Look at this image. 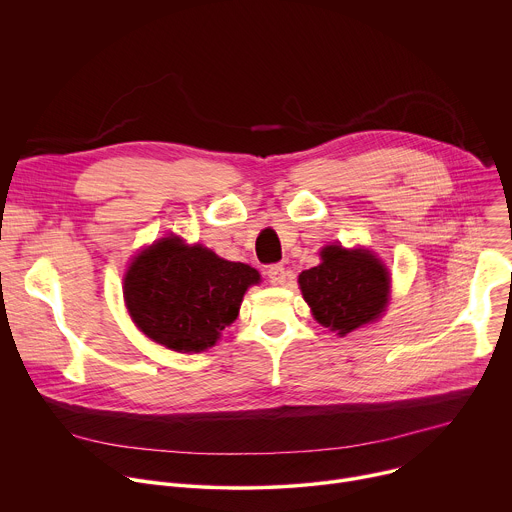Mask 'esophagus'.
Instances as JSON below:
<instances>
[{
  "mask_svg": "<svg viewBox=\"0 0 512 512\" xmlns=\"http://www.w3.org/2000/svg\"><path fill=\"white\" fill-rule=\"evenodd\" d=\"M267 275H269V281L273 285H283L285 283V267L281 263H273L267 267Z\"/></svg>",
  "mask_w": 512,
  "mask_h": 512,
  "instance_id": "esophagus-1",
  "label": "esophagus"
}]
</instances>
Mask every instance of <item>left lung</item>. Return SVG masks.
Returning <instances> with one entry per match:
<instances>
[{"instance_id":"8db88e82","label":"left lung","mask_w":512,"mask_h":512,"mask_svg":"<svg viewBox=\"0 0 512 512\" xmlns=\"http://www.w3.org/2000/svg\"><path fill=\"white\" fill-rule=\"evenodd\" d=\"M304 300L314 318L340 336L373 322L389 300V275L375 255L330 245L318 267L300 273Z\"/></svg>"}]
</instances>
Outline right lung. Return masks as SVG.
I'll return each mask as SVG.
<instances>
[{
	"label": "right lung",
	"instance_id": "1",
	"mask_svg": "<svg viewBox=\"0 0 512 512\" xmlns=\"http://www.w3.org/2000/svg\"><path fill=\"white\" fill-rule=\"evenodd\" d=\"M259 273L178 239L139 253L125 275V304L137 328L166 348L200 352L237 320Z\"/></svg>",
	"mask_w": 512,
	"mask_h": 512
}]
</instances>
